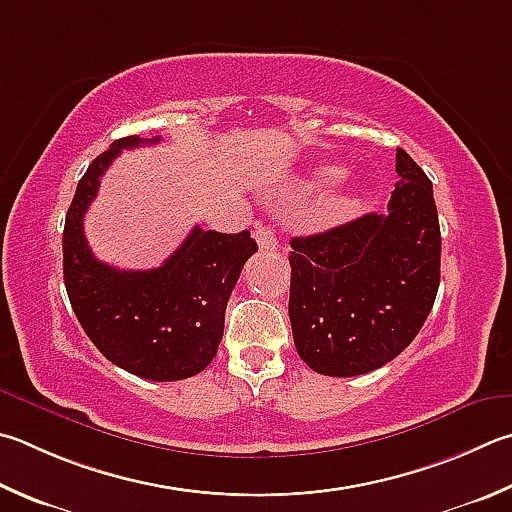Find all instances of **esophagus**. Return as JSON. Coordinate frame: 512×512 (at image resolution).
Instances as JSON below:
<instances>
[{
  "instance_id": "1",
  "label": "esophagus",
  "mask_w": 512,
  "mask_h": 512,
  "mask_svg": "<svg viewBox=\"0 0 512 512\" xmlns=\"http://www.w3.org/2000/svg\"><path fill=\"white\" fill-rule=\"evenodd\" d=\"M253 237L262 250H273L277 246V237L271 226H257L253 230Z\"/></svg>"
}]
</instances>
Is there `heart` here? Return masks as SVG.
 I'll list each match as a JSON object with an SVG mask.
<instances>
[{"instance_id":"b5f03b06","label":"heart","mask_w":512,"mask_h":512,"mask_svg":"<svg viewBox=\"0 0 512 512\" xmlns=\"http://www.w3.org/2000/svg\"><path fill=\"white\" fill-rule=\"evenodd\" d=\"M345 179V167L340 165H318L309 174L311 188H333Z\"/></svg>"}]
</instances>
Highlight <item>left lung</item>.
Listing matches in <instances>:
<instances>
[{"instance_id":"left-lung-1","label":"left lung","mask_w":512,"mask_h":512,"mask_svg":"<svg viewBox=\"0 0 512 512\" xmlns=\"http://www.w3.org/2000/svg\"><path fill=\"white\" fill-rule=\"evenodd\" d=\"M392 199L338 228L291 239L295 349L322 376H360L387 365L432 311L441 282V228L432 181L396 150Z\"/></svg>"}]
</instances>
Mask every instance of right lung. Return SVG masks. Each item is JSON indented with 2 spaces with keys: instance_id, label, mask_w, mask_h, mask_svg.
Returning a JSON list of instances; mask_svg holds the SVG:
<instances>
[{
  "instance_id": "obj_1",
  "label": "right lung",
  "mask_w": 512,
  "mask_h": 512,
  "mask_svg": "<svg viewBox=\"0 0 512 512\" xmlns=\"http://www.w3.org/2000/svg\"><path fill=\"white\" fill-rule=\"evenodd\" d=\"M161 138H118L87 167L64 219V286L82 329L109 362L156 383L190 378L217 356L226 304L257 244L250 232L226 235L194 226L188 239L150 271H120L89 250L82 219L100 176L120 150Z\"/></svg>"
}]
</instances>
